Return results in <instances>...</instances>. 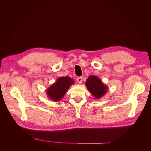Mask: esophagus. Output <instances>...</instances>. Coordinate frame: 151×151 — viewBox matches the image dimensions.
<instances>
[{"label": "esophagus", "mask_w": 151, "mask_h": 151, "mask_svg": "<svg viewBox=\"0 0 151 151\" xmlns=\"http://www.w3.org/2000/svg\"><path fill=\"white\" fill-rule=\"evenodd\" d=\"M77 82H78L79 84H81L82 82H83V77H77Z\"/></svg>", "instance_id": "esophagus-1"}]
</instances>
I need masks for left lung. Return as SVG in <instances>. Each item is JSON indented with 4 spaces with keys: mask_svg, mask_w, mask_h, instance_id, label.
<instances>
[{
    "mask_svg": "<svg viewBox=\"0 0 151 151\" xmlns=\"http://www.w3.org/2000/svg\"><path fill=\"white\" fill-rule=\"evenodd\" d=\"M85 85L96 99L102 98L108 90V87L95 76H89L86 80Z\"/></svg>",
    "mask_w": 151,
    "mask_h": 151,
    "instance_id": "8db88e82",
    "label": "left lung"
}]
</instances>
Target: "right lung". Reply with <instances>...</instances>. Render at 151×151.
I'll return each instance as SVG.
<instances>
[{"mask_svg": "<svg viewBox=\"0 0 151 151\" xmlns=\"http://www.w3.org/2000/svg\"><path fill=\"white\" fill-rule=\"evenodd\" d=\"M74 83V80L70 77H61L47 89L48 97L54 102H58L64 96L70 86Z\"/></svg>", "mask_w": 151, "mask_h": 151, "instance_id": "1", "label": "right lung"}]
</instances>
